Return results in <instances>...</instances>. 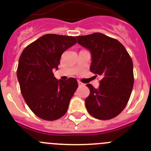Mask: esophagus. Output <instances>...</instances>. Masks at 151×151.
<instances>
[{
  "mask_svg": "<svg viewBox=\"0 0 151 151\" xmlns=\"http://www.w3.org/2000/svg\"><path fill=\"white\" fill-rule=\"evenodd\" d=\"M78 84L79 86H84V84H83V83H81L80 81H78Z\"/></svg>",
  "mask_w": 151,
  "mask_h": 151,
  "instance_id": "34e87169",
  "label": "esophagus"
}]
</instances>
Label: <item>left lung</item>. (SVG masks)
Wrapping results in <instances>:
<instances>
[{
	"label": "left lung",
	"mask_w": 151,
	"mask_h": 151,
	"mask_svg": "<svg viewBox=\"0 0 151 151\" xmlns=\"http://www.w3.org/2000/svg\"><path fill=\"white\" fill-rule=\"evenodd\" d=\"M78 43L90 52V71L102 77L98 89L91 84L85 103L87 111L99 119H110L125 108L134 86L133 62L124 46L102 33L77 36Z\"/></svg>",
	"instance_id": "8db88e82"
}]
</instances>
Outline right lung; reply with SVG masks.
<instances>
[{
	"mask_svg": "<svg viewBox=\"0 0 151 151\" xmlns=\"http://www.w3.org/2000/svg\"><path fill=\"white\" fill-rule=\"evenodd\" d=\"M76 42L73 36L48 34L27 46L20 56L17 77L21 92L41 119L55 120L67 112L78 83L74 78L56 79L52 70L58 69L62 53Z\"/></svg>",
	"mask_w": 151,
	"mask_h": 151,
	"instance_id": "1",
	"label": "right lung"
}]
</instances>
